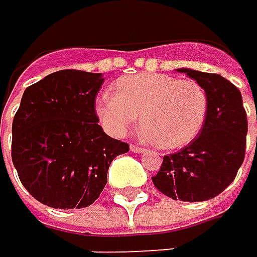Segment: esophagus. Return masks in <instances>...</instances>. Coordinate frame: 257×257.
<instances>
[{"mask_svg":"<svg viewBox=\"0 0 257 257\" xmlns=\"http://www.w3.org/2000/svg\"><path fill=\"white\" fill-rule=\"evenodd\" d=\"M130 151H133V153H136V154H142V153H145V148L138 147V145H130Z\"/></svg>","mask_w":257,"mask_h":257,"instance_id":"esophagus-1","label":"esophagus"}]
</instances>
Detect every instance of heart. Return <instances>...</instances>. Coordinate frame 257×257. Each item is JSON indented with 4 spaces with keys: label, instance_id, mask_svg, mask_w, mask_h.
<instances>
[{
    "label": "heart",
    "instance_id": "b5f03b06",
    "mask_svg": "<svg viewBox=\"0 0 257 257\" xmlns=\"http://www.w3.org/2000/svg\"><path fill=\"white\" fill-rule=\"evenodd\" d=\"M113 90L97 100L95 113L115 136L125 135L141 115L144 139L176 150L192 142L207 118V92L195 80L145 72L118 78Z\"/></svg>",
    "mask_w": 257,
    "mask_h": 257
}]
</instances>
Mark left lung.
I'll use <instances>...</instances> for the list:
<instances>
[{
	"label": "left lung",
	"instance_id": "left-lung-1",
	"mask_svg": "<svg viewBox=\"0 0 257 257\" xmlns=\"http://www.w3.org/2000/svg\"><path fill=\"white\" fill-rule=\"evenodd\" d=\"M200 83L209 97L206 122L185 148L164 156L153 177L154 186L173 200L206 201L221 194L236 177L245 156L247 113L239 89L218 74L180 68Z\"/></svg>",
	"mask_w": 257,
	"mask_h": 257
}]
</instances>
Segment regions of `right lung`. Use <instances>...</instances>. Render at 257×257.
<instances>
[{
    "mask_svg": "<svg viewBox=\"0 0 257 257\" xmlns=\"http://www.w3.org/2000/svg\"><path fill=\"white\" fill-rule=\"evenodd\" d=\"M103 83V74L63 69L24 90L12 125V160L24 188L45 206H90L112 160L128 151L98 125L95 97Z\"/></svg>",
    "mask_w": 257,
    "mask_h": 257,
    "instance_id": "add662e5",
    "label": "right lung"
}]
</instances>
